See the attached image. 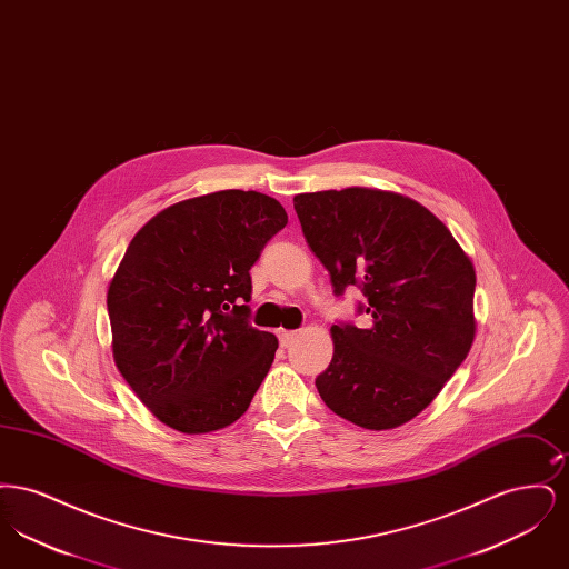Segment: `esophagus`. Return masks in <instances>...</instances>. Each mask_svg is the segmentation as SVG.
<instances>
[{
    "label": "esophagus",
    "mask_w": 569,
    "mask_h": 569,
    "mask_svg": "<svg viewBox=\"0 0 569 569\" xmlns=\"http://www.w3.org/2000/svg\"><path fill=\"white\" fill-rule=\"evenodd\" d=\"M297 337V330H279V341H281V346H283V348H288Z\"/></svg>",
    "instance_id": "1"
}]
</instances>
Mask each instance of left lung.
I'll list each match as a JSON object with an SVG mask.
<instances>
[{
    "instance_id": "8db88e82",
    "label": "left lung",
    "mask_w": 569,
    "mask_h": 569,
    "mask_svg": "<svg viewBox=\"0 0 569 569\" xmlns=\"http://www.w3.org/2000/svg\"><path fill=\"white\" fill-rule=\"evenodd\" d=\"M302 234L335 295L360 286L369 328L332 325V360L316 379L337 416L388 431L433 403L476 337V269L427 207L373 188L295 196Z\"/></svg>"
}]
</instances>
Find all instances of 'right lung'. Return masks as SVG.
I'll return each mask as SVG.
<instances>
[{
	"instance_id": "add662e5",
	"label": "right lung",
	"mask_w": 569,
	"mask_h": 569,
	"mask_svg": "<svg viewBox=\"0 0 569 569\" xmlns=\"http://www.w3.org/2000/svg\"><path fill=\"white\" fill-rule=\"evenodd\" d=\"M288 223L260 191L188 198L151 217L107 292L112 358L166 427L213 433L237 422L271 369L279 341L247 322L249 269Z\"/></svg>"
}]
</instances>
